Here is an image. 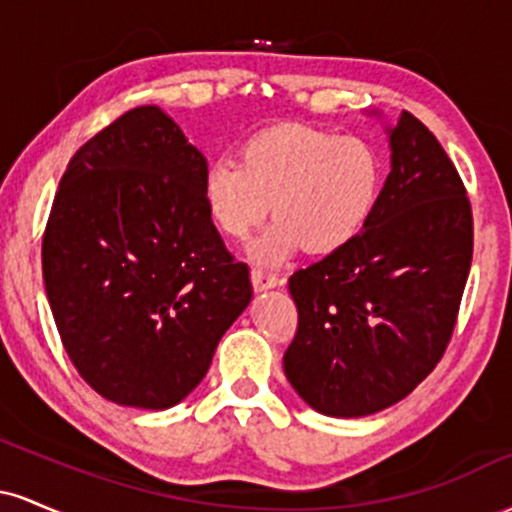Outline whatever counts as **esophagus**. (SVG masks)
<instances>
[{
    "instance_id": "esophagus-1",
    "label": "esophagus",
    "mask_w": 512,
    "mask_h": 512,
    "mask_svg": "<svg viewBox=\"0 0 512 512\" xmlns=\"http://www.w3.org/2000/svg\"><path fill=\"white\" fill-rule=\"evenodd\" d=\"M250 279H252V286H255V291H267L281 284L279 276L272 272H262V269H252Z\"/></svg>"
}]
</instances>
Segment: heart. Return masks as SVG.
<instances>
[{
	"label": "heart",
	"instance_id": "1",
	"mask_svg": "<svg viewBox=\"0 0 512 512\" xmlns=\"http://www.w3.org/2000/svg\"><path fill=\"white\" fill-rule=\"evenodd\" d=\"M383 187V158L368 139L308 125L264 129L243 146L240 161L216 158L202 178V199L221 236L243 240L274 223L250 245L260 264H281L305 248L330 255L366 226Z\"/></svg>",
	"mask_w": 512,
	"mask_h": 512
}]
</instances>
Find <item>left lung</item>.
Listing matches in <instances>:
<instances>
[{"label":"left lung","instance_id":"1","mask_svg":"<svg viewBox=\"0 0 512 512\" xmlns=\"http://www.w3.org/2000/svg\"><path fill=\"white\" fill-rule=\"evenodd\" d=\"M390 146L363 231L289 279L298 327L286 378L327 416L392 407L438 366L472 267V204L455 163L407 110Z\"/></svg>","mask_w":512,"mask_h":512}]
</instances>
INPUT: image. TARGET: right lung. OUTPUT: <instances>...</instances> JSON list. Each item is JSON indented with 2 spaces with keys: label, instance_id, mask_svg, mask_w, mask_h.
<instances>
[{
  "label": "right lung",
  "instance_id": "obj_1",
  "mask_svg": "<svg viewBox=\"0 0 512 512\" xmlns=\"http://www.w3.org/2000/svg\"><path fill=\"white\" fill-rule=\"evenodd\" d=\"M207 158L156 105L127 110L72 156L43 233L64 351L98 395L168 409L207 375L248 308L250 269L202 199Z\"/></svg>",
  "mask_w": 512,
  "mask_h": 512
}]
</instances>
